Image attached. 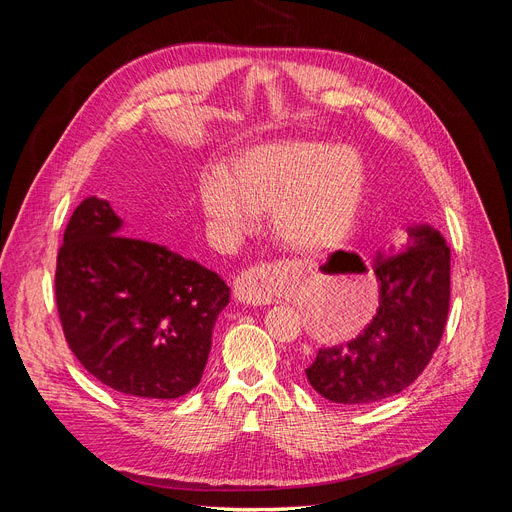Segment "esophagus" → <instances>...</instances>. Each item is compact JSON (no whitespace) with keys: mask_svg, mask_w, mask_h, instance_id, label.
Instances as JSON below:
<instances>
[{"mask_svg":"<svg viewBox=\"0 0 512 512\" xmlns=\"http://www.w3.org/2000/svg\"><path fill=\"white\" fill-rule=\"evenodd\" d=\"M234 297L240 303H247L253 307L272 303V290H270V284H267V276L263 272V267H251V270L242 272L236 278Z\"/></svg>","mask_w":512,"mask_h":512,"instance_id":"34e87169","label":"esophagus"}]
</instances>
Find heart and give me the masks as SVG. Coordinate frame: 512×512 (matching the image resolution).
I'll list each match as a JSON object with an SVG mask.
<instances>
[{"label": "heart", "instance_id": "b5f03b06", "mask_svg": "<svg viewBox=\"0 0 512 512\" xmlns=\"http://www.w3.org/2000/svg\"><path fill=\"white\" fill-rule=\"evenodd\" d=\"M367 195L361 157L346 147L286 141L257 147L222 172L203 174L199 203L228 238L253 230L257 213L272 211L284 245L328 249L357 226Z\"/></svg>", "mask_w": 512, "mask_h": 512}]
</instances>
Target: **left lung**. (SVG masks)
<instances>
[{
    "label": "left lung",
    "instance_id": "left-lung-1",
    "mask_svg": "<svg viewBox=\"0 0 512 512\" xmlns=\"http://www.w3.org/2000/svg\"><path fill=\"white\" fill-rule=\"evenodd\" d=\"M396 255L378 253L380 307L346 344L319 348L305 375L315 392L338 405H369L411 386L432 361L450 307V249L427 224L407 228Z\"/></svg>",
    "mask_w": 512,
    "mask_h": 512
}]
</instances>
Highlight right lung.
Returning a JSON list of instances; mask_svg holds the SVG:
<instances>
[{
  "instance_id": "right-lung-1",
  "label": "right lung",
  "mask_w": 512,
  "mask_h": 512,
  "mask_svg": "<svg viewBox=\"0 0 512 512\" xmlns=\"http://www.w3.org/2000/svg\"><path fill=\"white\" fill-rule=\"evenodd\" d=\"M228 301L215 272L126 236L110 201L87 197L74 209L58 253L56 303L70 351L101 384L143 400L191 392Z\"/></svg>"
}]
</instances>
